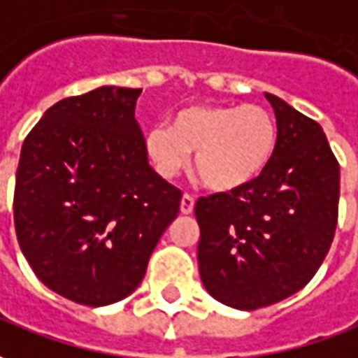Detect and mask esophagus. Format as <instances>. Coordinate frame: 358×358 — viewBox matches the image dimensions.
Here are the masks:
<instances>
[{"label":"esophagus","instance_id":"obj_1","mask_svg":"<svg viewBox=\"0 0 358 358\" xmlns=\"http://www.w3.org/2000/svg\"><path fill=\"white\" fill-rule=\"evenodd\" d=\"M194 208V199L191 194H183V199H181V212L183 214H191Z\"/></svg>","mask_w":358,"mask_h":358}]
</instances>
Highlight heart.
<instances>
[{
	"label": "heart",
	"mask_w": 358,
	"mask_h": 358,
	"mask_svg": "<svg viewBox=\"0 0 358 358\" xmlns=\"http://www.w3.org/2000/svg\"><path fill=\"white\" fill-rule=\"evenodd\" d=\"M275 117L259 105H189L171 124L146 134V154L155 171L175 179L194 154V175L216 193L251 185L267 169L277 150Z\"/></svg>",
	"instance_id": "1"
}]
</instances>
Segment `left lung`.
<instances>
[{
    "instance_id": "1",
    "label": "left lung",
    "mask_w": 358,
    "mask_h": 358,
    "mask_svg": "<svg viewBox=\"0 0 358 358\" xmlns=\"http://www.w3.org/2000/svg\"><path fill=\"white\" fill-rule=\"evenodd\" d=\"M277 150L253 183L201 196L199 271L212 298L238 310L271 306L310 282L331 248L339 164L322 127L273 93Z\"/></svg>"
}]
</instances>
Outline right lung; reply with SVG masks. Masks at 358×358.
Instances as JSON below:
<instances>
[{"label": "right lung", "instance_id": "obj_1", "mask_svg": "<svg viewBox=\"0 0 358 358\" xmlns=\"http://www.w3.org/2000/svg\"><path fill=\"white\" fill-rule=\"evenodd\" d=\"M142 90L103 85L52 105L24 138L15 231L41 282L85 306L132 294L181 191L148 162Z\"/></svg>", "mask_w": 358, "mask_h": 358}]
</instances>
